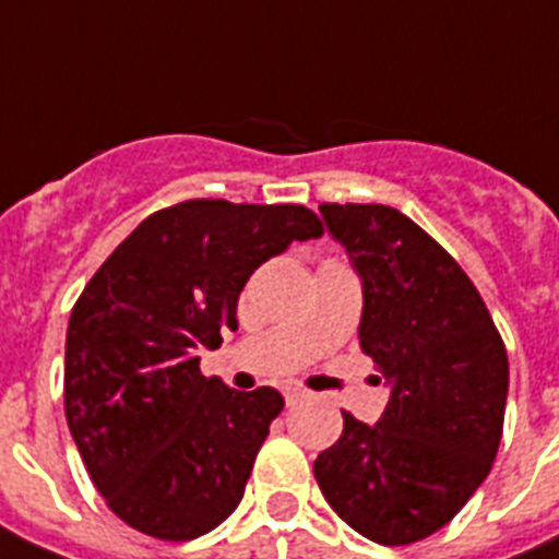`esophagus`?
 Segmentation results:
<instances>
[{
  "label": "esophagus",
  "mask_w": 559,
  "mask_h": 559,
  "mask_svg": "<svg viewBox=\"0 0 559 559\" xmlns=\"http://www.w3.org/2000/svg\"><path fill=\"white\" fill-rule=\"evenodd\" d=\"M307 393L299 391V388H288V391H285V404H288V407H294V404L301 402Z\"/></svg>",
  "instance_id": "esophagus-1"
}]
</instances>
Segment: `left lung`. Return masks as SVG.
I'll return each mask as SVG.
<instances>
[{"mask_svg": "<svg viewBox=\"0 0 559 559\" xmlns=\"http://www.w3.org/2000/svg\"><path fill=\"white\" fill-rule=\"evenodd\" d=\"M362 283L360 346L391 388L380 421L343 413L316 457L330 507L382 546L447 526L490 474L510 366L483 296L457 260L385 204H321Z\"/></svg>", "mask_w": 559, "mask_h": 559, "instance_id": "left-lung-1", "label": "left lung"}]
</instances>
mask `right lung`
I'll return each instance as SVG.
<instances>
[{"label": "right lung", "instance_id": "add662e5", "mask_svg": "<svg viewBox=\"0 0 559 559\" xmlns=\"http://www.w3.org/2000/svg\"><path fill=\"white\" fill-rule=\"evenodd\" d=\"M321 233L301 204L188 199L138 224L91 276L66 332V421L132 530L193 540L243 499L285 402L274 388L240 393L204 377L197 352L238 330L258 265Z\"/></svg>", "mask_w": 559, "mask_h": 559}]
</instances>
